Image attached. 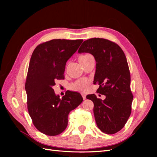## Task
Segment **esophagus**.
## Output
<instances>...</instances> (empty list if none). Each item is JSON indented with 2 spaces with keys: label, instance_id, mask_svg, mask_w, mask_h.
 <instances>
[{
  "label": "esophagus",
  "instance_id": "esophagus-1",
  "mask_svg": "<svg viewBox=\"0 0 157 157\" xmlns=\"http://www.w3.org/2000/svg\"><path fill=\"white\" fill-rule=\"evenodd\" d=\"M82 98H83L84 99H85L86 98V95H85V94H84V93H82Z\"/></svg>",
  "mask_w": 157,
  "mask_h": 157
}]
</instances>
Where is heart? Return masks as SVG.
<instances>
[{"label":"heart","mask_w":157,"mask_h":157,"mask_svg":"<svg viewBox=\"0 0 157 157\" xmlns=\"http://www.w3.org/2000/svg\"><path fill=\"white\" fill-rule=\"evenodd\" d=\"M93 58V57L90 54L82 55L79 58V61H86L90 59ZM89 86V81L86 79H80L74 82L71 85V89L78 92H84L87 90Z\"/></svg>","instance_id":"b5f03b06"}]
</instances>
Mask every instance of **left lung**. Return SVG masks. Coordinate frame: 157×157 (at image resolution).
I'll return each instance as SVG.
<instances>
[{"instance_id": "1", "label": "left lung", "mask_w": 157, "mask_h": 157, "mask_svg": "<svg viewBox=\"0 0 157 157\" xmlns=\"http://www.w3.org/2000/svg\"><path fill=\"white\" fill-rule=\"evenodd\" d=\"M78 53H90L96 62L94 83H99L97 92L105 99L89 94L94 103V114L99 129L113 134L124 126L131 114L133 95L130 90V73L126 56L121 47L100 38L84 41Z\"/></svg>"}]
</instances>
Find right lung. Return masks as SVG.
Listing matches in <instances>:
<instances>
[{
	"mask_svg": "<svg viewBox=\"0 0 157 157\" xmlns=\"http://www.w3.org/2000/svg\"><path fill=\"white\" fill-rule=\"evenodd\" d=\"M83 40L53 39L33 51L25 82L27 109L38 130L47 136L62 133L68 124L69 113L83 101L80 93L67 90L60 98L53 86L64 78L66 62Z\"/></svg>",
	"mask_w": 157,
	"mask_h": 157,
	"instance_id": "add662e5",
	"label": "right lung"
}]
</instances>
